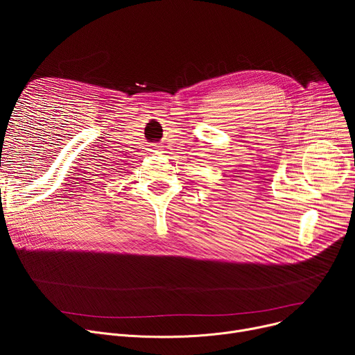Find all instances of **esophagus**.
<instances>
[{
    "label": "esophagus",
    "instance_id": "1",
    "mask_svg": "<svg viewBox=\"0 0 355 355\" xmlns=\"http://www.w3.org/2000/svg\"><path fill=\"white\" fill-rule=\"evenodd\" d=\"M159 145L158 144H151V153H159Z\"/></svg>",
    "mask_w": 355,
    "mask_h": 355
}]
</instances>
